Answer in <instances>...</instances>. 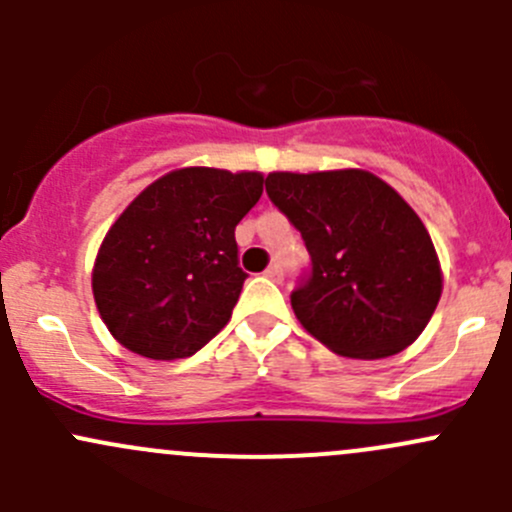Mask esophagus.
<instances>
[{"mask_svg": "<svg viewBox=\"0 0 512 512\" xmlns=\"http://www.w3.org/2000/svg\"><path fill=\"white\" fill-rule=\"evenodd\" d=\"M265 275L270 277V280H282V277H285V270H282V265H277V262H275V265L267 267Z\"/></svg>", "mask_w": 512, "mask_h": 512, "instance_id": "obj_1", "label": "esophagus"}]
</instances>
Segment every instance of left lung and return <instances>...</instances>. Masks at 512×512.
<instances>
[{
  "mask_svg": "<svg viewBox=\"0 0 512 512\" xmlns=\"http://www.w3.org/2000/svg\"><path fill=\"white\" fill-rule=\"evenodd\" d=\"M265 188L309 252L289 294L302 327L354 359L409 347L441 299L436 250L409 203L366 170L270 173Z\"/></svg>",
  "mask_w": 512,
  "mask_h": 512,
  "instance_id": "8db88e82",
  "label": "left lung"
}]
</instances>
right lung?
Listing matches in <instances>:
<instances>
[{
    "mask_svg": "<svg viewBox=\"0 0 512 512\" xmlns=\"http://www.w3.org/2000/svg\"><path fill=\"white\" fill-rule=\"evenodd\" d=\"M260 173L183 168L148 185L98 250L94 297L108 332L148 359H183L230 319L247 272L235 227Z\"/></svg>",
    "mask_w": 512,
    "mask_h": 512,
    "instance_id": "right-lung-1",
    "label": "right lung"
}]
</instances>
